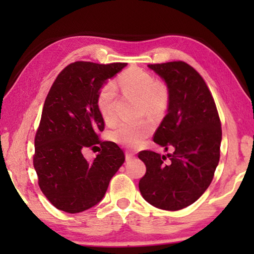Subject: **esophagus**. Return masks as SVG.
Instances as JSON below:
<instances>
[{
	"instance_id": "esophagus-1",
	"label": "esophagus",
	"mask_w": 254,
	"mask_h": 254,
	"mask_svg": "<svg viewBox=\"0 0 254 254\" xmlns=\"http://www.w3.org/2000/svg\"><path fill=\"white\" fill-rule=\"evenodd\" d=\"M133 158H134V154L127 152V151L126 152V159H127V160H131V159H133Z\"/></svg>"
}]
</instances>
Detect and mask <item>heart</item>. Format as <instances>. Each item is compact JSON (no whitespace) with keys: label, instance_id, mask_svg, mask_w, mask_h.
I'll list each match as a JSON object with an SVG mask.
<instances>
[{"label":"heart","instance_id":"obj_1","mask_svg":"<svg viewBox=\"0 0 254 254\" xmlns=\"http://www.w3.org/2000/svg\"><path fill=\"white\" fill-rule=\"evenodd\" d=\"M118 85L123 95L137 98L142 117L148 115L152 120L165 117L171 101L170 87L165 80L154 78L152 74L139 67H131L119 76ZM115 86L112 83L105 84L97 95V106L106 122L115 119ZM152 130L153 127L149 120L137 123H120L111 132V136L119 144L136 149L148 139Z\"/></svg>","mask_w":254,"mask_h":254}]
</instances>
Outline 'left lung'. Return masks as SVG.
I'll return each instance as SVG.
<instances>
[{
	"instance_id": "1",
	"label": "left lung",
	"mask_w": 254,
	"mask_h": 254,
	"mask_svg": "<svg viewBox=\"0 0 254 254\" xmlns=\"http://www.w3.org/2000/svg\"><path fill=\"white\" fill-rule=\"evenodd\" d=\"M149 67L171 91L168 113L153 141L175 151L167 156L151 150L137 153L147 167L139 189L154 207L178 210L195 203L212 183L220 161L221 120L208 86L194 67L182 60Z\"/></svg>"
}]
</instances>
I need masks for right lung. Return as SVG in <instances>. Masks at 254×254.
<instances>
[{
  "label": "right lung",
  "instance_id": "1",
  "mask_svg": "<svg viewBox=\"0 0 254 254\" xmlns=\"http://www.w3.org/2000/svg\"><path fill=\"white\" fill-rule=\"evenodd\" d=\"M126 66L75 62L51 86L34 136L33 166L41 191L56 208L74 214L93 207L124 162L117 143L100 140L105 124L97 95L106 80ZM94 147L100 153L87 162L82 152Z\"/></svg>",
  "mask_w": 254,
  "mask_h": 254
}]
</instances>
